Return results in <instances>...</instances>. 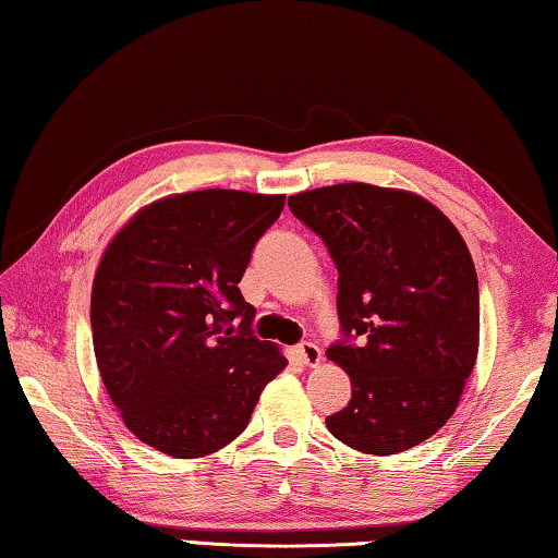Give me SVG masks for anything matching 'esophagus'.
<instances>
[{
  "label": "esophagus",
  "mask_w": 558,
  "mask_h": 558,
  "mask_svg": "<svg viewBox=\"0 0 558 558\" xmlns=\"http://www.w3.org/2000/svg\"><path fill=\"white\" fill-rule=\"evenodd\" d=\"M296 354H299V360L304 362L306 367H317L319 362H322V350L314 342H302L296 347Z\"/></svg>",
  "instance_id": "1"
}]
</instances>
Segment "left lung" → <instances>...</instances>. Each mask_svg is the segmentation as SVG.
Listing matches in <instances>:
<instances>
[{
	"instance_id": "8db88e82",
	"label": "left lung",
	"mask_w": 558,
	"mask_h": 558,
	"mask_svg": "<svg viewBox=\"0 0 558 558\" xmlns=\"http://www.w3.org/2000/svg\"><path fill=\"white\" fill-rule=\"evenodd\" d=\"M339 271L347 337L327 357L350 375L352 398L329 433L367 456H395L456 413L478 357V277L463 236L430 201L405 189L337 183L289 196Z\"/></svg>"
}]
</instances>
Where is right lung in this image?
<instances>
[{"label": "right lung", "mask_w": 558, "mask_h": 558, "mask_svg": "<svg viewBox=\"0 0 558 558\" xmlns=\"http://www.w3.org/2000/svg\"><path fill=\"white\" fill-rule=\"evenodd\" d=\"M284 193L204 189L150 201L125 221L93 279V350L128 430L173 458L211 456L244 433L287 367L252 335L239 292Z\"/></svg>", "instance_id": "1"}]
</instances>
